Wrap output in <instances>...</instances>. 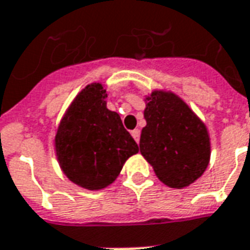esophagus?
<instances>
[{
	"instance_id": "obj_1",
	"label": "esophagus",
	"mask_w": 250,
	"mask_h": 250,
	"mask_svg": "<svg viewBox=\"0 0 250 250\" xmlns=\"http://www.w3.org/2000/svg\"><path fill=\"white\" fill-rule=\"evenodd\" d=\"M131 135H132V138L135 139V142L136 143H139V139H140V130H134V131H131Z\"/></svg>"
}]
</instances>
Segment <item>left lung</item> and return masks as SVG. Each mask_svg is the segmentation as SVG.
Returning <instances> with one entry per match:
<instances>
[{"label": "left lung", "instance_id": "8db88e82", "mask_svg": "<svg viewBox=\"0 0 250 250\" xmlns=\"http://www.w3.org/2000/svg\"><path fill=\"white\" fill-rule=\"evenodd\" d=\"M140 153L169 188L183 189L201 177L210 160V138L204 122L169 90L146 95Z\"/></svg>", "mask_w": 250, "mask_h": 250}]
</instances>
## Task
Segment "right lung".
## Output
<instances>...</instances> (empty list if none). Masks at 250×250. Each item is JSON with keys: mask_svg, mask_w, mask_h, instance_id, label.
<instances>
[{"mask_svg": "<svg viewBox=\"0 0 250 250\" xmlns=\"http://www.w3.org/2000/svg\"><path fill=\"white\" fill-rule=\"evenodd\" d=\"M106 99L103 83L82 88L64 111L54 138L62 172L88 191L112 184L128 158L139 152L119 114L107 108Z\"/></svg>", "mask_w": 250, "mask_h": 250, "instance_id": "add662e5", "label": "right lung"}]
</instances>
